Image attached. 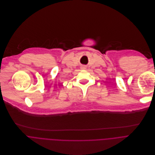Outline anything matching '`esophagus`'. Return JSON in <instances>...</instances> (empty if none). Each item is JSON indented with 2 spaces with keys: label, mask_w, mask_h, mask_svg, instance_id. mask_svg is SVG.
Segmentation results:
<instances>
[{
  "label": "esophagus",
  "mask_w": 155,
  "mask_h": 155,
  "mask_svg": "<svg viewBox=\"0 0 155 155\" xmlns=\"http://www.w3.org/2000/svg\"><path fill=\"white\" fill-rule=\"evenodd\" d=\"M81 69H82V70H85V66H82V67H81Z\"/></svg>",
  "instance_id": "1"
}]
</instances>
